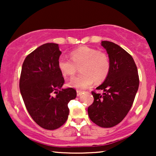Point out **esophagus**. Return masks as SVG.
Masks as SVG:
<instances>
[{"mask_svg": "<svg viewBox=\"0 0 156 156\" xmlns=\"http://www.w3.org/2000/svg\"><path fill=\"white\" fill-rule=\"evenodd\" d=\"M82 93H83V91H81V90H77V95H78V96H80V94H82Z\"/></svg>", "mask_w": 156, "mask_h": 156, "instance_id": "1", "label": "esophagus"}]
</instances>
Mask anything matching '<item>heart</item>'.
Returning a JSON list of instances; mask_svg holds the SVG:
<instances>
[{"label": "heart", "instance_id": "obj_1", "mask_svg": "<svg viewBox=\"0 0 156 156\" xmlns=\"http://www.w3.org/2000/svg\"><path fill=\"white\" fill-rule=\"evenodd\" d=\"M70 59L61 56L58 59V68L64 77H72L80 67V75L69 80L68 85L77 89L90 87L93 82L104 81L110 72L108 55L94 48L82 46L70 53Z\"/></svg>", "mask_w": 156, "mask_h": 156}]
</instances>
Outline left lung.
<instances>
[{
  "label": "left lung",
  "mask_w": 156,
  "mask_h": 156,
  "mask_svg": "<svg viewBox=\"0 0 156 156\" xmlns=\"http://www.w3.org/2000/svg\"><path fill=\"white\" fill-rule=\"evenodd\" d=\"M110 60L108 76L96 89L92 91L94 102L88 107L90 119L102 128H112L119 124L128 114L139 89L138 69L133 57L114 42L102 41Z\"/></svg>",
  "instance_id": "8db88e82"
}]
</instances>
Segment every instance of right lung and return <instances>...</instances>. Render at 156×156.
<instances>
[{
  "label": "right lung",
  "mask_w": 156,
  "mask_h": 156,
  "mask_svg": "<svg viewBox=\"0 0 156 156\" xmlns=\"http://www.w3.org/2000/svg\"><path fill=\"white\" fill-rule=\"evenodd\" d=\"M61 53L58 44H44L27 55L22 66L21 95L30 116L44 129H57L66 122L68 103L77 95L75 89H62L64 79L58 68Z\"/></svg>",
  "instance_id": "obj_1"
}]
</instances>
